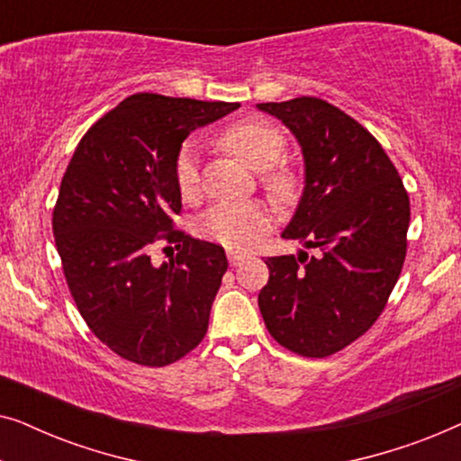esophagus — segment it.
Returning <instances> with one entry per match:
<instances>
[{
	"mask_svg": "<svg viewBox=\"0 0 461 461\" xmlns=\"http://www.w3.org/2000/svg\"><path fill=\"white\" fill-rule=\"evenodd\" d=\"M226 256H229V262L232 264V267H239V264L245 260L243 251H237V249H229L226 251Z\"/></svg>",
	"mask_w": 461,
	"mask_h": 461,
	"instance_id": "34e87169",
	"label": "esophagus"
}]
</instances>
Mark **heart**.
Returning <instances> with one entry per match:
<instances>
[{
	"mask_svg": "<svg viewBox=\"0 0 461 461\" xmlns=\"http://www.w3.org/2000/svg\"><path fill=\"white\" fill-rule=\"evenodd\" d=\"M220 144L241 159L245 166L254 169H267L275 166L285 153V138L281 130L264 119H243L232 123L220 136ZM174 178L180 194L185 199H194L199 193L197 157L191 144L180 149L174 163ZM264 186L276 199L287 201L298 188V178L289 167H275L264 174ZM273 224V212L262 201L249 203H220L199 218L197 230L201 237L230 249L249 248L264 230Z\"/></svg>",
	"mask_w": 461,
	"mask_h": 461,
	"instance_id": "heart-1",
	"label": "heart"
}]
</instances>
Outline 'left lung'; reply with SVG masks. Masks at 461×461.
<instances>
[{
  "label": "left lung",
  "instance_id": "obj_1",
  "mask_svg": "<svg viewBox=\"0 0 461 461\" xmlns=\"http://www.w3.org/2000/svg\"><path fill=\"white\" fill-rule=\"evenodd\" d=\"M298 138L306 186L283 232L308 256L267 258L258 295L267 330L295 355H336L371 330L407 256L409 194L386 150L357 119L314 96L262 103Z\"/></svg>",
  "mask_w": 461,
  "mask_h": 461
}]
</instances>
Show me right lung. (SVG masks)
<instances>
[{"label":"right lung","mask_w":461,"mask_h":461,"mask_svg":"<svg viewBox=\"0 0 461 461\" xmlns=\"http://www.w3.org/2000/svg\"><path fill=\"white\" fill-rule=\"evenodd\" d=\"M161 94H134L86 131L52 212L68 292L90 331L125 361L166 367L197 348L229 268L222 245L176 229L174 163L199 125L235 111ZM179 254L155 267V244Z\"/></svg>","instance_id":"1"}]
</instances>
